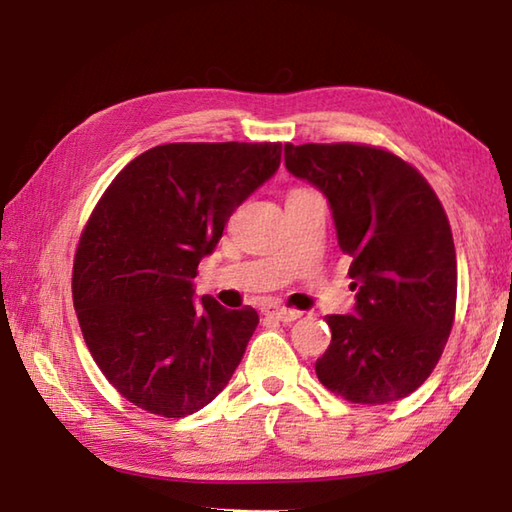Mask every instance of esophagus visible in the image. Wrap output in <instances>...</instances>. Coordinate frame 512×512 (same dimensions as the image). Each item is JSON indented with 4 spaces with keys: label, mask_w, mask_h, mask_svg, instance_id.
I'll use <instances>...</instances> for the list:
<instances>
[{
    "label": "esophagus",
    "mask_w": 512,
    "mask_h": 512,
    "mask_svg": "<svg viewBox=\"0 0 512 512\" xmlns=\"http://www.w3.org/2000/svg\"><path fill=\"white\" fill-rule=\"evenodd\" d=\"M263 314H265V316H271V318H276V320H280V322H294V320H298V318L302 316L300 311L280 307V305H265V307H263Z\"/></svg>",
    "instance_id": "obj_1"
}]
</instances>
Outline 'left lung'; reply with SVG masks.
I'll return each instance as SVG.
<instances>
[{"label":"left lung","mask_w":512,"mask_h":512,"mask_svg":"<svg viewBox=\"0 0 512 512\" xmlns=\"http://www.w3.org/2000/svg\"><path fill=\"white\" fill-rule=\"evenodd\" d=\"M285 165L327 196L358 291L356 314L325 318L318 380L356 404L406 398L435 369L455 320L457 258L440 198L375 145L285 143Z\"/></svg>","instance_id":"obj_1"}]
</instances>
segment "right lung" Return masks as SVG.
<instances>
[{
    "label": "right lung",
    "mask_w": 512,
    "mask_h": 512,
    "mask_svg": "<svg viewBox=\"0 0 512 512\" xmlns=\"http://www.w3.org/2000/svg\"><path fill=\"white\" fill-rule=\"evenodd\" d=\"M280 143H165L114 176L83 227L72 302L97 367L125 400L192 415L221 393L258 325L196 302L192 278L225 223L280 165Z\"/></svg>",
    "instance_id": "1"
}]
</instances>
